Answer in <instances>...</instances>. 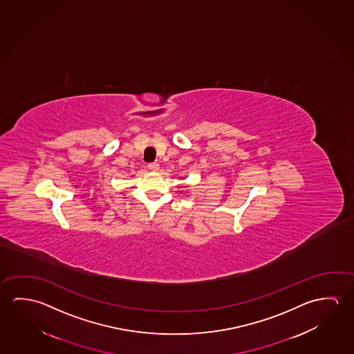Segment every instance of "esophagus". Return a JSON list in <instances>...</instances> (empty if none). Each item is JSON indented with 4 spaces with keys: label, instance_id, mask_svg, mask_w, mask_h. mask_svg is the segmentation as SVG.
I'll list each match as a JSON object with an SVG mask.
<instances>
[{
    "label": "esophagus",
    "instance_id": "obj_1",
    "mask_svg": "<svg viewBox=\"0 0 354 354\" xmlns=\"http://www.w3.org/2000/svg\"><path fill=\"white\" fill-rule=\"evenodd\" d=\"M148 169L151 170V171H158L159 170V164L158 162H151V164H148Z\"/></svg>",
    "mask_w": 354,
    "mask_h": 354
}]
</instances>
